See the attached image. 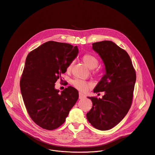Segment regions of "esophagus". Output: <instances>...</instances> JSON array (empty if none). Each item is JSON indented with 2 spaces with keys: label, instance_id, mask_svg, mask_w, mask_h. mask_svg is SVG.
<instances>
[{
  "label": "esophagus",
  "instance_id": "esophagus-1",
  "mask_svg": "<svg viewBox=\"0 0 155 155\" xmlns=\"http://www.w3.org/2000/svg\"><path fill=\"white\" fill-rule=\"evenodd\" d=\"M84 97H85V96L83 94H82L81 93H79V99H83Z\"/></svg>",
  "mask_w": 155,
  "mask_h": 155
}]
</instances>
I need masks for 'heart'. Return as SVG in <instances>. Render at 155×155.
I'll return each mask as SVG.
<instances>
[{"mask_svg": "<svg viewBox=\"0 0 155 155\" xmlns=\"http://www.w3.org/2000/svg\"><path fill=\"white\" fill-rule=\"evenodd\" d=\"M82 60L84 62V64L87 66L88 68L91 69H93L96 68L99 64V59L94 54L91 53H85L82 56ZM74 62L72 61L68 65V70L70 71L72 67ZM72 85L76 88V89L84 92L86 91L88 87H90V84L87 82L80 80V79H75L72 81Z\"/></svg>", "mask_w": 155, "mask_h": 155, "instance_id": "1", "label": "heart"}]
</instances>
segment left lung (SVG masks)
<instances>
[{
  "instance_id": "8db88e82",
  "label": "left lung",
  "mask_w": 155,
  "mask_h": 155,
  "mask_svg": "<svg viewBox=\"0 0 155 155\" xmlns=\"http://www.w3.org/2000/svg\"><path fill=\"white\" fill-rule=\"evenodd\" d=\"M93 49L102 59L106 72L93 91H105V95L102 99L88 97L93 107L86 118L94 127L106 130L118 124L130 109L136 74L127 53L114 42H96Z\"/></svg>"
}]
</instances>
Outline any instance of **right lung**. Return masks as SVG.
Returning <instances> with one entry per match:
<instances>
[{
  "label": "right lung",
  "instance_id": "right-lung-1",
  "mask_svg": "<svg viewBox=\"0 0 155 155\" xmlns=\"http://www.w3.org/2000/svg\"><path fill=\"white\" fill-rule=\"evenodd\" d=\"M78 53L77 46L49 41L31 51L20 80L27 112L38 126L53 130L65 121L78 99V91L68 86L59 93L55 83Z\"/></svg>",
  "mask_w": 155,
  "mask_h": 155
}]
</instances>
